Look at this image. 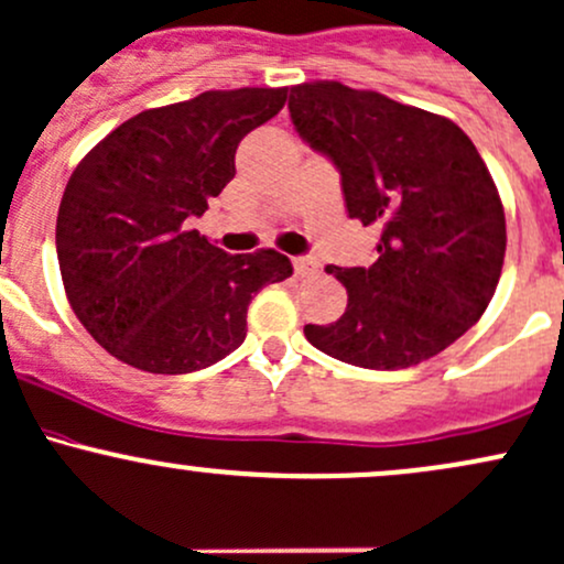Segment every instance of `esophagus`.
<instances>
[{
  "mask_svg": "<svg viewBox=\"0 0 564 564\" xmlns=\"http://www.w3.org/2000/svg\"><path fill=\"white\" fill-rule=\"evenodd\" d=\"M294 272L300 278H307V275H315L318 272V262H315L313 257H294Z\"/></svg>",
  "mask_w": 564,
  "mask_h": 564,
  "instance_id": "esophagus-1",
  "label": "esophagus"
}]
</instances>
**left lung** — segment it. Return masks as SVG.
I'll list each match as a JSON object with an SVG mask.
<instances>
[{
    "label": "left lung",
    "instance_id": "obj_1",
    "mask_svg": "<svg viewBox=\"0 0 564 564\" xmlns=\"http://www.w3.org/2000/svg\"><path fill=\"white\" fill-rule=\"evenodd\" d=\"M296 133L343 176L350 219L380 230L377 262L334 268L339 321L307 343L364 369H406L463 337L490 305L506 216L485 160L453 120L334 79L294 85Z\"/></svg>",
    "mask_w": 564,
    "mask_h": 564
}]
</instances>
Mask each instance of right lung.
Listing matches in <instances>:
<instances>
[{"instance_id": "add662e5", "label": "right lung", "mask_w": 564, "mask_h": 564, "mask_svg": "<svg viewBox=\"0 0 564 564\" xmlns=\"http://www.w3.org/2000/svg\"><path fill=\"white\" fill-rule=\"evenodd\" d=\"M286 88L206 90L117 126L74 169L55 221L61 278L79 324L120 361L187 375L246 339V311L292 275L275 249L227 253L189 230L235 176L246 133Z\"/></svg>"}]
</instances>
